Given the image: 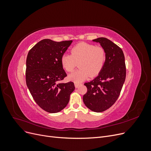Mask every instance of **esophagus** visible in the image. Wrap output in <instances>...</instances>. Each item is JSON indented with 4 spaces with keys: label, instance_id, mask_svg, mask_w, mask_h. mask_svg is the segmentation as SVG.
<instances>
[{
    "label": "esophagus",
    "instance_id": "obj_1",
    "mask_svg": "<svg viewBox=\"0 0 151 151\" xmlns=\"http://www.w3.org/2000/svg\"><path fill=\"white\" fill-rule=\"evenodd\" d=\"M75 84V87H76V88H78V87H79V85H80L79 84H78V83H75V84Z\"/></svg>",
    "mask_w": 151,
    "mask_h": 151
}]
</instances>
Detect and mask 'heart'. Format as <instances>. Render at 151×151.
Returning a JSON list of instances; mask_svg holds the SVG:
<instances>
[{"instance_id":"obj_1","label":"heart","mask_w":151,"mask_h":151,"mask_svg":"<svg viewBox=\"0 0 151 151\" xmlns=\"http://www.w3.org/2000/svg\"><path fill=\"white\" fill-rule=\"evenodd\" d=\"M70 54H63L60 58L62 67L67 72H72L79 63L78 70L68 76V79L79 83L89 76H98L104 67L106 58L105 50L93 44L81 42L70 50Z\"/></svg>"}]
</instances>
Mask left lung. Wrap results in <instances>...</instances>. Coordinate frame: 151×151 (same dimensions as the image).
Returning <instances> with one entry per match:
<instances>
[{
	"instance_id": "left-lung-1",
	"label": "left lung",
	"mask_w": 151,
	"mask_h": 151,
	"mask_svg": "<svg viewBox=\"0 0 151 151\" xmlns=\"http://www.w3.org/2000/svg\"><path fill=\"white\" fill-rule=\"evenodd\" d=\"M105 50L106 58L98 77L86 83L87 93L83 96L86 106L94 112L110 108L119 97L126 77L124 54L120 47L106 38L93 40Z\"/></svg>"
}]
</instances>
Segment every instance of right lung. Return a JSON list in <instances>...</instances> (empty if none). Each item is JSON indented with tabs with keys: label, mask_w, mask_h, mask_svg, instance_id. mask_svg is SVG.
Wrapping results in <instances>:
<instances>
[{
	"label": "right lung",
	"mask_w": 151,
	"mask_h": 151,
	"mask_svg": "<svg viewBox=\"0 0 151 151\" xmlns=\"http://www.w3.org/2000/svg\"><path fill=\"white\" fill-rule=\"evenodd\" d=\"M72 42L44 39L36 43L27 56L26 85L35 102L48 113L62 110L75 89L73 82L60 83L67 76L60 58Z\"/></svg>",
	"instance_id": "obj_1"
}]
</instances>
